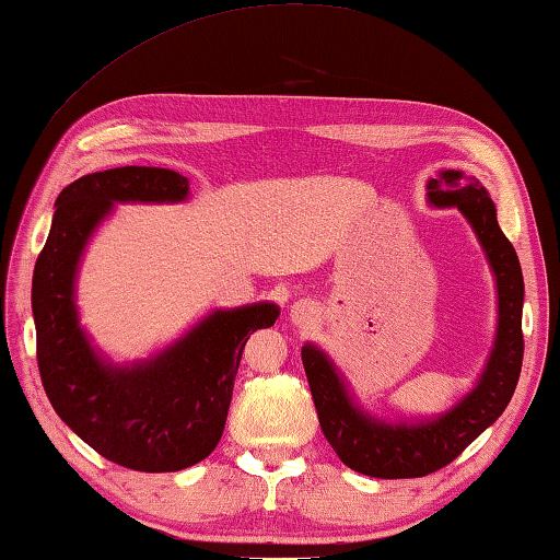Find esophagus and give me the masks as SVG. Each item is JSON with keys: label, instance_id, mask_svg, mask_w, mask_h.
Here are the masks:
<instances>
[{"label": "esophagus", "instance_id": "34e87169", "mask_svg": "<svg viewBox=\"0 0 560 560\" xmlns=\"http://www.w3.org/2000/svg\"><path fill=\"white\" fill-rule=\"evenodd\" d=\"M293 317H295L298 322L310 319V317H312V305H310V303H298V305L293 307Z\"/></svg>", "mask_w": 560, "mask_h": 560}]
</instances>
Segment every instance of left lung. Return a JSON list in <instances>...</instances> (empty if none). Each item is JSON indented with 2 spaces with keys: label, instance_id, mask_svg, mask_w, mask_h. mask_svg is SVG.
Listing matches in <instances>:
<instances>
[{
  "label": "left lung",
  "instance_id": "8db88e82",
  "mask_svg": "<svg viewBox=\"0 0 560 560\" xmlns=\"http://www.w3.org/2000/svg\"><path fill=\"white\" fill-rule=\"evenodd\" d=\"M429 202L456 205L487 250L499 289V331L477 388L444 418L424 424H384L350 402L327 355L303 346V365L324 436L350 470L380 479H408L436 472L456 460L509 406L523 370V271L515 248L503 236L487 190L475 176L441 172L427 186Z\"/></svg>",
  "mask_w": 560,
  "mask_h": 560
}]
</instances>
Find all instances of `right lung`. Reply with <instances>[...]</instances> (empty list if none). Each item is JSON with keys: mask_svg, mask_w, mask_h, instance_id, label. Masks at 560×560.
Returning a JSON list of instances; mask_svg holds the SVG:
<instances>
[{"mask_svg": "<svg viewBox=\"0 0 560 560\" xmlns=\"http://www.w3.org/2000/svg\"><path fill=\"white\" fill-rule=\"evenodd\" d=\"M188 178L172 168L119 166L73 180L33 271L37 368L59 418L102 458L138 472H176L219 444L233 382L250 334L267 329L279 307L259 303L214 312L158 360L109 368L78 327L73 277L78 257L112 202H178Z\"/></svg>", "mask_w": 560, "mask_h": 560, "instance_id": "1", "label": "right lung"}]
</instances>
